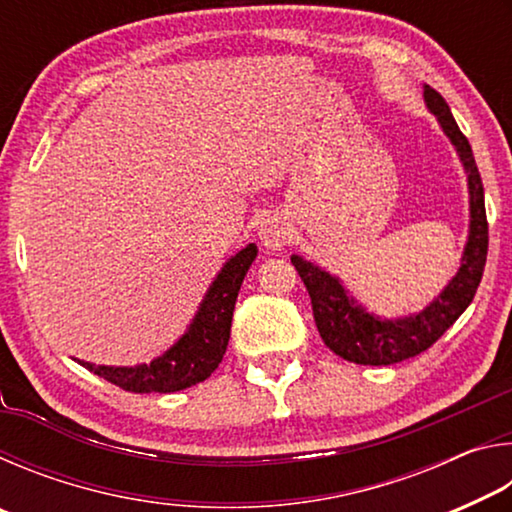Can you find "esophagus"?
<instances>
[{"instance_id": "34e87169", "label": "esophagus", "mask_w": 512, "mask_h": 512, "mask_svg": "<svg viewBox=\"0 0 512 512\" xmlns=\"http://www.w3.org/2000/svg\"><path fill=\"white\" fill-rule=\"evenodd\" d=\"M259 239H262L264 248L268 250H280L289 244L291 239V228L289 223L282 219V216H268L259 225Z\"/></svg>"}]
</instances>
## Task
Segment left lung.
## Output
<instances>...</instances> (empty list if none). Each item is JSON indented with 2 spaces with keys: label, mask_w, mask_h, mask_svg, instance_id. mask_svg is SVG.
<instances>
[{
  "label": "left lung",
  "mask_w": 512,
  "mask_h": 512,
  "mask_svg": "<svg viewBox=\"0 0 512 512\" xmlns=\"http://www.w3.org/2000/svg\"><path fill=\"white\" fill-rule=\"evenodd\" d=\"M424 103L436 115L449 142L454 144L467 173V192H470V235H467L461 268L447 287L418 314L379 318L350 296L339 277L329 275L300 255L291 257V264L296 266L309 291L320 339L334 354L361 366H391L431 348L474 300L483 277L485 257H488L483 183L472 146L458 128L447 101L429 85H424Z\"/></svg>",
  "instance_id": "8db88e82"
}]
</instances>
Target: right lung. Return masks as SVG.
Instances as JSON below:
<instances>
[{
    "label": "right lung",
    "mask_w": 512,
    "mask_h": 512,
    "mask_svg": "<svg viewBox=\"0 0 512 512\" xmlns=\"http://www.w3.org/2000/svg\"><path fill=\"white\" fill-rule=\"evenodd\" d=\"M255 257L257 246L248 244L223 264L212 287L207 289L192 325L162 357L131 368L94 366V363L81 359L76 361L128 393H176L196 386L198 381H205L219 368L225 348H228L232 311H235L241 282Z\"/></svg>",
    "instance_id": "add662e5"
}]
</instances>
